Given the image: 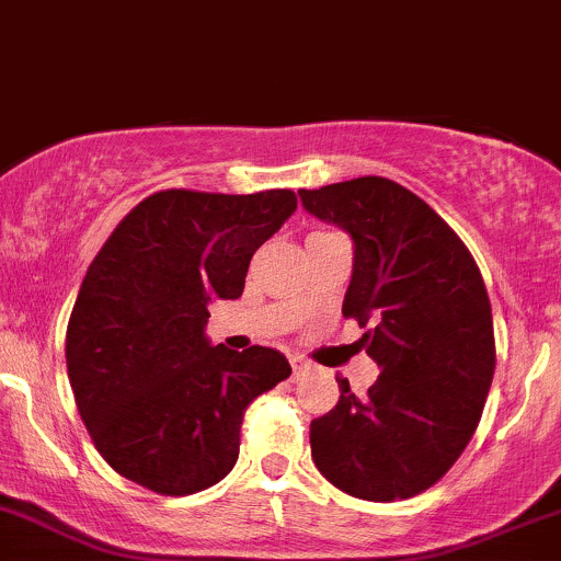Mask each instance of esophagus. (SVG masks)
<instances>
[{
  "label": "esophagus",
  "instance_id": "1",
  "mask_svg": "<svg viewBox=\"0 0 561 561\" xmlns=\"http://www.w3.org/2000/svg\"><path fill=\"white\" fill-rule=\"evenodd\" d=\"M291 369H294V375H302V371H310L312 369V364L307 358H302V355H294V358H291Z\"/></svg>",
  "mask_w": 561,
  "mask_h": 561
}]
</instances>
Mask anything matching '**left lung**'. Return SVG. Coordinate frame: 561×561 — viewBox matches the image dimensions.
Returning <instances> with one entry per match:
<instances>
[{
    "instance_id": "left-lung-1",
    "label": "left lung",
    "mask_w": 561,
    "mask_h": 561,
    "mask_svg": "<svg viewBox=\"0 0 561 561\" xmlns=\"http://www.w3.org/2000/svg\"><path fill=\"white\" fill-rule=\"evenodd\" d=\"M307 214L353 240L342 316L369 327L358 345L379 366L369 396L310 423L312 462L360 500L414 497L455 466L481 420L495 331L466 243L425 201L382 176L299 190Z\"/></svg>"
}]
</instances>
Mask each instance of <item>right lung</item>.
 <instances>
[{
  "mask_svg": "<svg viewBox=\"0 0 561 561\" xmlns=\"http://www.w3.org/2000/svg\"><path fill=\"white\" fill-rule=\"evenodd\" d=\"M297 210L291 190H162L125 216L88 267L66 369L95 449L158 495L232 471L243 412L291 375L273 347L210 345L214 299H238L254 251Z\"/></svg>",
  "mask_w": 561,
  "mask_h": 561,
  "instance_id": "obj_1",
  "label": "right lung"
}]
</instances>
